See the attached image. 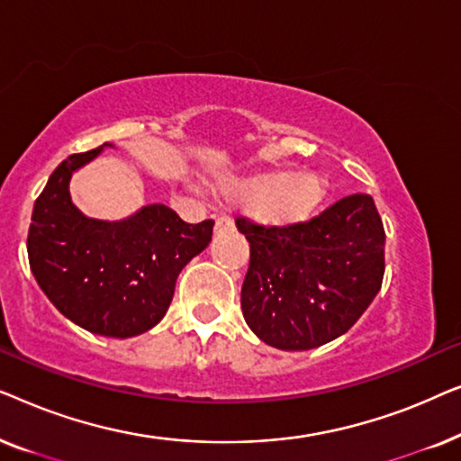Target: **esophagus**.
<instances>
[{"label":"esophagus","mask_w":461,"mask_h":461,"mask_svg":"<svg viewBox=\"0 0 461 461\" xmlns=\"http://www.w3.org/2000/svg\"><path fill=\"white\" fill-rule=\"evenodd\" d=\"M230 229H232V220L229 216H218L216 218V232L230 230Z\"/></svg>","instance_id":"esophagus-1"}]
</instances>
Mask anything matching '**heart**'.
Instances as JSON below:
<instances>
[{"instance_id": "1", "label": "heart", "mask_w": 461, "mask_h": 461, "mask_svg": "<svg viewBox=\"0 0 461 461\" xmlns=\"http://www.w3.org/2000/svg\"><path fill=\"white\" fill-rule=\"evenodd\" d=\"M222 197L245 201L248 210L268 226H294L311 220L325 203L330 185L317 172L267 169L248 176H226L216 182Z\"/></svg>"}]
</instances>
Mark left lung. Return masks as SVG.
Segmentation results:
<instances>
[{
    "mask_svg": "<svg viewBox=\"0 0 461 461\" xmlns=\"http://www.w3.org/2000/svg\"><path fill=\"white\" fill-rule=\"evenodd\" d=\"M237 229L249 241L241 311L268 346L311 350L331 342L380 292L386 232L371 194H348L294 226L239 216Z\"/></svg>",
    "mask_w": 461,
    "mask_h": 461,
    "instance_id": "left-lung-1",
    "label": "left lung"
}]
</instances>
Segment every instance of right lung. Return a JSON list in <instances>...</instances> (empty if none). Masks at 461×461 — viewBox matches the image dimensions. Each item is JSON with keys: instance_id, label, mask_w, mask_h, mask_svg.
<instances>
[{"instance_id": "1", "label": "right lung", "mask_w": 461, "mask_h": 461, "mask_svg": "<svg viewBox=\"0 0 461 461\" xmlns=\"http://www.w3.org/2000/svg\"><path fill=\"white\" fill-rule=\"evenodd\" d=\"M104 147L71 155L35 201L27 251L48 300L75 325L109 338L149 331L167 312L180 270L212 241L213 220L188 224L167 205L106 222L73 205L68 180Z\"/></svg>"}]
</instances>
